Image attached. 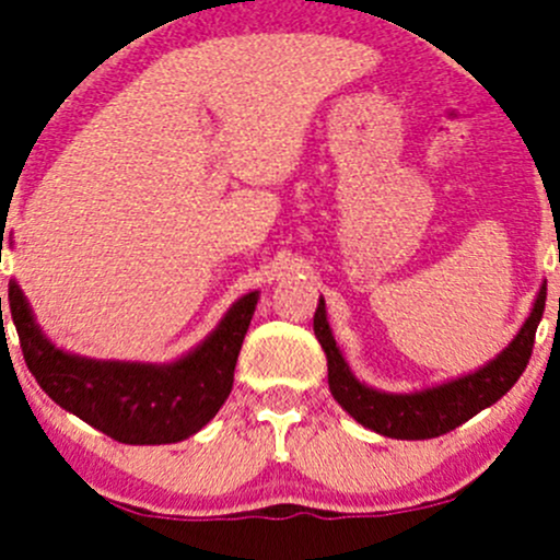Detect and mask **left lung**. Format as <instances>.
Listing matches in <instances>:
<instances>
[{"label":"left lung","mask_w":560,"mask_h":560,"mask_svg":"<svg viewBox=\"0 0 560 560\" xmlns=\"http://www.w3.org/2000/svg\"><path fill=\"white\" fill-rule=\"evenodd\" d=\"M545 298L547 284L539 290V298L534 303L521 332L515 341L504 349L495 360H490L485 369L474 371V374L460 376V380L447 382L422 393L409 395H393L380 393V389L365 387L358 382L343 363L341 352L336 347L330 325H327L325 301H319L314 314V332L319 338L322 349L327 354V385H330L332 398L360 422V425L371 428V431L382 433L389 439H436L444 433L455 431L474 415L493 406L501 395H506L523 376L525 365H528L530 352H534L536 325L545 314Z\"/></svg>","instance_id":"obj_1"}]
</instances>
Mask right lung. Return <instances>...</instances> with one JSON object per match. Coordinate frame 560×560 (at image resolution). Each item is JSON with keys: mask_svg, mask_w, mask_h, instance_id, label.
<instances>
[{"mask_svg": "<svg viewBox=\"0 0 560 560\" xmlns=\"http://www.w3.org/2000/svg\"><path fill=\"white\" fill-rule=\"evenodd\" d=\"M8 301L21 352L48 398L121 444H173L208 425L228 400L257 292L241 298L217 330L173 365L105 363L67 354L39 332L15 281H10Z\"/></svg>", "mask_w": 560, "mask_h": 560, "instance_id": "right-lung-1", "label": "right lung"}]
</instances>
